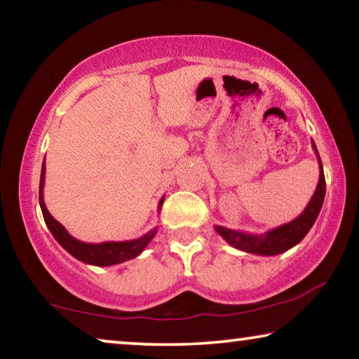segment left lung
<instances>
[{
    "label": "left lung",
    "mask_w": 359,
    "mask_h": 359,
    "mask_svg": "<svg viewBox=\"0 0 359 359\" xmlns=\"http://www.w3.org/2000/svg\"><path fill=\"white\" fill-rule=\"evenodd\" d=\"M312 149L315 150L318 158V168H320V179L317 190H315L313 196L309 201L307 208L304 209L299 217H296L294 220H291L280 226L272 228L266 231L263 234H250L244 233V231H236L220 226L217 224L215 231L222 238L228 242L231 247L238 248V250L253 253V255H263V257H274V255H280L283 252L290 250L294 245L306 238V234L313 226L315 220L321 210V205L325 201V193H326V182L323 174V165H321L318 150L315 147V142L312 141Z\"/></svg>",
    "instance_id": "obj_1"
}]
</instances>
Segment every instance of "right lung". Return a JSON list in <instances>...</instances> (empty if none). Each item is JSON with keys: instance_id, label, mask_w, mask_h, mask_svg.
I'll return each mask as SVG.
<instances>
[{"instance_id": "right-lung-1", "label": "right lung", "mask_w": 359, "mask_h": 359, "mask_svg": "<svg viewBox=\"0 0 359 359\" xmlns=\"http://www.w3.org/2000/svg\"><path fill=\"white\" fill-rule=\"evenodd\" d=\"M44 179H46V158H44V163H42L41 180H39V205L42 210V217H44V222L47 224L48 231H50L58 244L62 245L69 255H72V257L77 258L79 261H82V263L92 264V266H114V264L125 263V261L139 257V255L145 250V247L149 245V242L154 239V236L156 234V228H154L150 229L147 234H144L137 239L121 241V242H101V244H90V242H82L76 238H72L63 224L57 222L46 208L44 193H42L46 184ZM163 201H165V196L160 199V203H158V210H161Z\"/></svg>"}]
</instances>
